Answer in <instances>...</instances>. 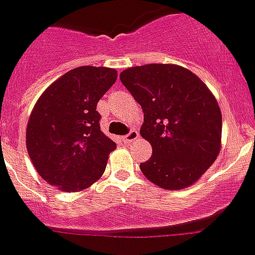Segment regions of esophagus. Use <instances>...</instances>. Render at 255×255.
<instances>
[{
  "label": "esophagus",
  "mask_w": 255,
  "mask_h": 255,
  "mask_svg": "<svg viewBox=\"0 0 255 255\" xmlns=\"http://www.w3.org/2000/svg\"><path fill=\"white\" fill-rule=\"evenodd\" d=\"M139 137V132L136 131V130H131V131L129 132V134H126L123 136V141L125 142V144H130V142L135 141V140Z\"/></svg>",
  "instance_id": "obj_1"
}]
</instances>
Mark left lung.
Segmentation results:
<instances>
[{
  "label": "left lung",
  "instance_id": "8db88e82",
  "mask_svg": "<svg viewBox=\"0 0 255 255\" xmlns=\"http://www.w3.org/2000/svg\"><path fill=\"white\" fill-rule=\"evenodd\" d=\"M144 113L140 134L152 155L140 164L151 183L179 190L199 180L220 151L222 113L207 85L188 69L149 64L120 74Z\"/></svg>",
  "mask_w": 255,
  "mask_h": 255
}]
</instances>
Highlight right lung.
<instances>
[{
	"label": "right lung",
	"instance_id": "obj_1",
	"mask_svg": "<svg viewBox=\"0 0 255 255\" xmlns=\"http://www.w3.org/2000/svg\"><path fill=\"white\" fill-rule=\"evenodd\" d=\"M118 71L81 66L43 91L26 130V146L43 180L64 191L89 188L101 178L116 144L100 129L99 100Z\"/></svg>",
	"mask_w": 255,
	"mask_h": 255
}]
</instances>
